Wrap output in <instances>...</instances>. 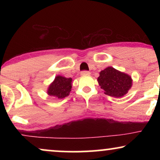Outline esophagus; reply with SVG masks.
Segmentation results:
<instances>
[{
    "mask_svg": "<svg viewBox=\"0 0 160 160\" xmlns=\"http://www.w3.org/2000/svg\"><path fill=\"white\" fill-rule=\"evenodd\" d=\"M81 75H82V76H89V75H90V72L87 71H82V73H81Z\"/></svg>",
    "mask_w": 160,
    "mask_h": 160,
    "instance_id": "34e87169",
    "label": "esophagus"
}]
</instances>
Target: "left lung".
<instances>
[{
  "mask_svg": "<svg viewBox=\"0 0 160 160\" xmlns=\"http://www.w3.org/2000/svg\"><path fill=\"white\" fill-rule=\"evenodd\" d=\"M98 82L106 95L118 98L125 95L132 85L130 75L113 67H108L100 71Z\"/></svg>",
  "mask_w": 160,
  "mask_h": 160,
  "instance_id": "obj_1",
  "label": "left lung"
}]
</instances>
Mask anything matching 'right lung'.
<instances>
[{
	"label": "right lung",
	"mask_w": 160,
	"mask_h": 160,
	"mask_svg": "<svg viewBox=\"0 0 160 160\" xmlns=\"http://www.w3.org/2000/svg\"><path fill=\"white\" fill-rule=\"evenodd\" d=\"M71 78H65L58 75L47 89V94L51 97L62 99L69 95L72 88Z\"/></svg>",
	"instance_id": "obj_1"
}]
</instances>
